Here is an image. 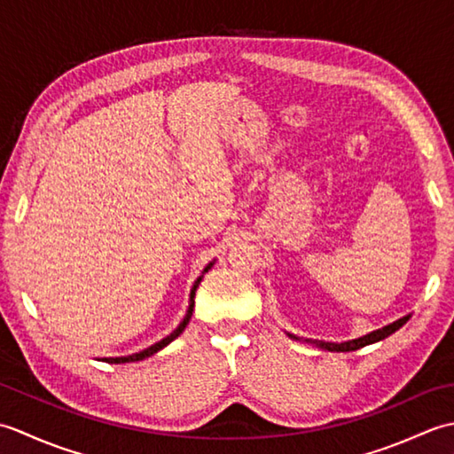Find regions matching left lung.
<instances>
[{"label":"left lung","instance_id":"1","mask_svg":"<svg viewBox=\"0 0 454 454\" xmlns=\"http://www.w3.org/2000/svg\"><path fill=\"white\" fill-rule=\"evenodd\" d=\"M410 320V316H403V317H400V320H396V322H392V324H388V325H384V327H380V330H374V332H371V333H366V335H363V337H356V340H351V341H343V343H332V341H310V340H306L308 343H316L317 347H322V349H327V351H356V349H361V347H364V345H371V343H376V341H380V340H384V337H388V335H392L394 332L396 330H400V327L406 324ZM288 337H293V340H298V337H294V335H291L288 333Z\"/></svg>","mask_w":454,"mask_h":454}]
</instances>
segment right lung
<instances>
[{
	"label": "right lung",
	"mask_w": 454,
	"mask_h": 454,
	"mask_svg": "<svg viewBox=\"0 0 454 454\" xmlns=\"http://www.w3.org/2000/svg\"><path fill=\"white\" fill-rule=\"evenodd\" d=\"M210 267H212V263H208V265L205 267V273L208 271ZM200 278H202V277H199L197 281H195V285H192V288H191V298H189V308H187L185 317H183V322H181V324L176 327V330H173L168 337H163L161 341L150 345L148 349H144V351H140V353H132V355H127V356H105V359H101V361H105V363H114V364L142 361V359H146V356H152L153 353H158L160 349H163V347L169 345L173 340H176V337H179V335L183 333V330H185V327H187V324H189V320H191V316H192V306H195V293H197V288H199V285H200Z\"/></svg>",
	"instance_id": "add662e5"
}]
</instances>
